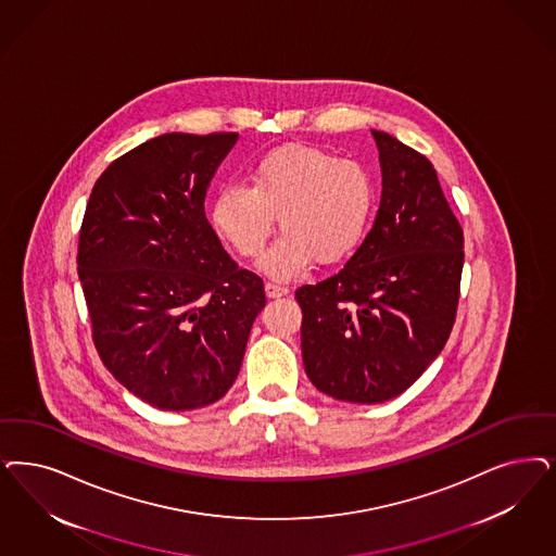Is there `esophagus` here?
Returning <instances> with one entry per match:
<instances>
[{"mask_svg":"<svg viewBox=\"0 0 556 556\" xmlns=\"http://www.w3.org/2000/svg\"><path fill=\"white\" fill-rule=\"evenodd\" d=\"M265 291H267V298H283V295L289 293V289L286 286H279V283H273V281L265 283Z\"/></svg>","mask_w":556,"mask_h":556,"instance_id":"obj_1","label":"esophagus"}]
</instances>
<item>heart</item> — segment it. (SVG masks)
<instances>
[{
	"mask_svg": "<svg viewBox=\"0 0 556 556\" xmlns=\"http://www.w3.org/2000/svg\"><path fill=\"white\" fill-rule=\"evenodd\" d=\"M376 210V182L362 162L309 146H286L250 164L249 185L215 192L211 224L244 258H263L273 277H293L316 261L334 265L359 249Z\"/></svg>",
	"mask_w": 556,
	"mask_h": 556,
	"instance_id": "heart-1",
	"label": "heart"
}]
</instances>
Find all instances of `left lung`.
Listing matches in <instances>:
<instances>
[{"mask_svg":"<svg viewBox=\"0 0 556 556\" xmlns=\"http://www.w3.org/2000/svg\"><path fill=\"white\" fill-rule=\"evenodd\" d=\"M371 135L382 166L374 228L337 275L295 291L309 382L357 404L403 394L440 355L464 265V233L433 164L392 135Z\"/></svg>","mask_w":556,"mask_h":556,"instance_id":"obj_1","label":"left lung"}]
</instances>
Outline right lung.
<instances>
[{
	"label": "right lung",
	"mask_w": 556,
	"mask_h": 556,
	"mask_svg": "<svg viewBox=\"0 0 556 556\" xmlns=\"http://www.w3.org/2000/svg\"><path fill=\"white\" fill-rule=\"evenodd\" d=\"M238 134H166L116 157L86 205L77 275L106 369L160 410L219 401L267 304L205 217Z\"/></svg>",
	"instance_id": "right-lung-1"
}]
</instances>
